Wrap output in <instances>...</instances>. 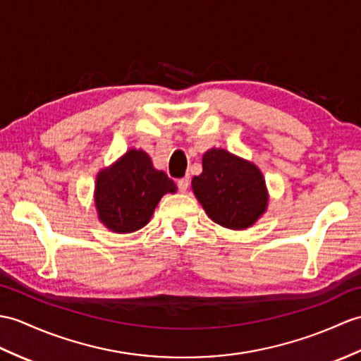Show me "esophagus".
Returning a JSON list of instances; mask_svg holds the SVG:
<instances>
[{"label": "esophagus", "mask_w": 361, "mask_h": 361, "mask_svg": "<svg viewBox=\"0 0 361 361\" xmlns=\"http://www.w3.org/2000/svg\"><path fill=\"white\" fill-rule=\"evenodd\" d=\"M189 184H190V180H189V177H184V178H180V180L177 181V186H178V190H180V192H186V190H188V188H189Z\"/></svg>", "instance_id": "obj_1"}]
</instances>
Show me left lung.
<instances>
[{"instance_id":"left-lung-1","label":"left lung","mask_w":361,"mask_h":361,"mask_svg":"<svg viewBox=\"0 0 361 361\" xmlns=\"http://www.w3.org/2000/svg\"><path fill=\"white\" fill-rule=\"evenodd\" d=\"M192 189L206 214L224 228L246 229L266 211L262 172L223 149L204 154L203 172L192 180Z\"/></svg>"}]
</instances>
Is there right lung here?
Segmentation results:
<instances>
[{"label": "right lung", "mask_w": 361, "mask_h": 361, "mask_svg": "<svg viewBox=\"0 0 361 361\" xmlns=\"http://www.w3.org/2000/svg\"><path fill=\"white\" fill-rule=\"evenodd\" d=\"M177 190L163 171L154 169L150 157L132 149L97 178L95 204L109 229L129 233L146 226L158 201Z\"/></svg>", "instance_id": "obj_1"}]
</instances>
